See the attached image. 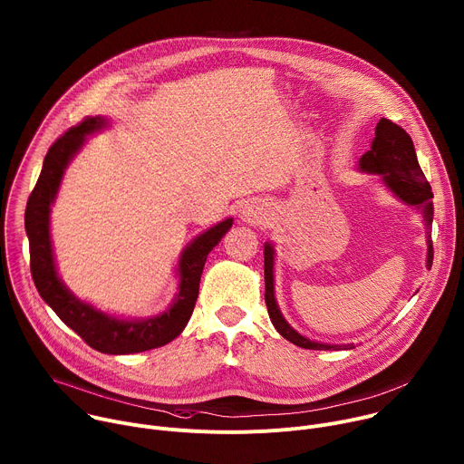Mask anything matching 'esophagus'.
<instances>
[{
	"label": "esophagus",
	"instance_id": "esophagus-1",
	"mask_svg": "<svg viewBox=\"0 0 464 464\" xmlns=\"http://www.w3.org/2000/svg\"><path fill=\"white\" fill-rule=\"evenodd\" d=\"M242 220L247 222V224H256L258 226V224H262L264 220H266V215H264L262 209L256 208V206H247L242 211Z\"/></svg>",
	"mask_w": 464,
	"mask_h": 464
}]
</instances>
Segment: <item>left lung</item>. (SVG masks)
I'll return each instance as SVG.
<instances>
[{"label": "left lung", "mask_w": 464, "mask_h": 464, "mask_svg": "<svg viewBox=\"0 0 464 464\" xmlns=\"http://www.w3.org/2000/svg\"><path fill=\"white\" fill-rule=\"evenodd\" d=\"M360 169L372 174H382L387 187L401 198L402 202L415 206L422 211L424 222L430 229L433 222V204H431V187L426 181V176L419 165L413 141L408 131L394 124L389 119H380L374 130V141L371 150H367L360 160ZM433 262V240L431 233L428 231V268H431ZM264 283H266V299L268 314L277 328V333L292 342L297 347L312 349V351H326V349H342L340 345H324L315 343L301 334L285 321L274 295V247L270 244L264 246ZM345 349H353L351 345H345Z\"/></svg>", "instance_id": "1"}]
</instances>
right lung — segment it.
Listing matches in <instances>:
<instances>
[{"mask_svg":"<svg viewBox=\"0 0 464 464\" xmlns=\"http://www.w3.org/2000/svg\"><path fill=\"white\" fill-rule=\"evenodd\" d=\"M104 124L106 121L102 117H86L77 126L63 131L45 154L40 178L29 196L25 209L31 276L42 299L92 349L104 354H131L163 347L181 334L198 299L208 255L229 231L233 218L217 224L204 235L194 238V242L181 253L178 268L179 294L174 304L161 315L145 321H122L79 301L56 276L49 237V213L65 167L82 147L84 138Z\"/></svg>","mask_w":464,"mask_h":464,"instance_id":"right-lung-1","label":"right lung"}]
</instances>
